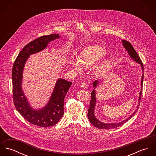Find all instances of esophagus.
<instances>
[{
  "instance_id": "1",
  "label": "esophagus",
  "mask_w": 156,
  "mask_h": 156,
  "mask_svg": "<svg viewBox=\"0 0 156 156\" xmlns=\"http://www.w3.org/2000/svg\"><path fill=\"white\" fill-rule=\"evenodd\" d=\"M81 87L82 88H87V87H88V84L87 83H85V82H82V83H81Z\"/></svg>"
}]
</instances>
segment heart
Returning a JSON list of instances; mask_svg holds the SVG:
<instances>
[{
  "label": "heart",
  "mask_w": 156,
  "mask_h": 156,
  "mask_svg": "<svg viewBox=\"0 0 156 156\" xmlns=\"http://www.w3.org/2000/svg\"><path fill=\"white\" fill-rule=\"evenodd\" d=\"M106 50L100 45H90L84 48L80 54V58L73 57L71 59V66L76 71L82 69V65L84 67L93 66L98 62L106 54ZM111 66V60L109 58L104 59L95 69V73L101 76L106 73Z\"/></svg>",
  "instance_id": "heart-1"
}]
</instances>
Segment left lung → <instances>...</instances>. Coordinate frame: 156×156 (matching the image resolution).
<instances>
[{"label":"left lung","instance_id":"obj_1","mask_svg":"<svg viewBox=\"0 0 156 156\" xmlns=\"http://www.w3.org/2000/svg\"><path fill=\"white\" fill-rule=\"evenodd\" d=\"M122 43L123 47L128 51V54L129 55L130 57L136 63L140 64V67L142 68V78H141V81H140L141 90L139 93V99H138V101H139L138 104L139 105H137V106L136 110L134 111L133 113L129 118L123 120L122 121L118 122H115V123H106V122L100 121L99 119H98L97 118V117L95 116V113H94L95 108V106H96V103H96L97 100H96L95 88H97L99 84V81L98 80L94 81L93 82V87L94 88L91 92V99H90L89 108L88 109V118L90 123L94 126H95L97 128L100 129H110L122 126V124L126 123L127 121H128V120H129L136 113V112H137L138 106L140 105V101L141 96H142V85H143V80H144V66L142 64V62L141 59H140L139 55H137V53H136L135 50L134 49L133 47L132 46V45L130 44V43H129V41H126V40H122Z\"/></svg>","mask_w":156,"mask_h":156}]
</instances>
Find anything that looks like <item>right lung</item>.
I'll return each mask as SVG.
<instances>
[{"label": "right lung", "instance_id": "add662e5", "mask_svg": "<svg viewBox=\"0 0 156 156\" xmlns=\"http://www.w3.org/2000/svg\"><path fill=\"white\" fill-rule=\"evenodd\" d=\"M59 38L58 34H51L42 36L28 43L20 51L12 67L13 100L16 109L30 123L43 127L55 125L62 117L64 98L72 82L61 78L58 79L47 104L40 109H35L29 105L23 90V72L30 55L43 50L50 41Z\"/></svg>", "mask_w": 156, "mask_h": 156}]
</instances>
